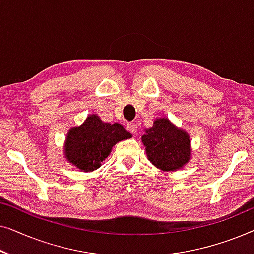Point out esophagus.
<instances>
[{"mask_svg": "<svg viewBox=\"0 0 254 254\" xmlns=\"http://www.w3.org/2000/svg\"><path fill=\"white\" fill-rule=\"evenodd\" d=\"M127 130L131 134H136L137 133V125L135 123L127 124Z\"/></svg>", "mask_w": 254, "mask_h": 254, "instance_id": "obj_1", "label": "esophagus"}]
</instances>
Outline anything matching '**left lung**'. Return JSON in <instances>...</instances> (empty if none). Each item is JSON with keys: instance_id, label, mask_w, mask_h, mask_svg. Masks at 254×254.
Returning <instances> with one entry per match:
<instances>
[{"instance_id": "8db88e82", "label": "left lung", "mask_w": 254, "mask_h": 254, "mask_svg": "<svg viewBox=\"0 0 254 254\" xmlns=\"http://www.w3.org/2000/svg\"><path fill=\"white\" fill-rule=\"evenodd\" d=\"M142 143L149 161L165 172L183 169L192 157L190 137L168 118H157L152 127L144 129Z\"/></svg>"}]
</instances>
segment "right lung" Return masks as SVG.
<instances>
[{
    "mask_svg": "<svg viewBox=\"0 0 254 254\" xmlns=\"http://www.w3.org/2000/svg\"><path fill=\"white\" fill-rule=\"evenodd\" d=\"M130 137L120 124L104 123L97 114H90L82 125L69 129L64 145V158L79 171H95L118 142Z\"/></svg>",
    "mask_w": 254,
    "mask_h": 254,
    "instance_id": "add662e5",
    "label": "right lung"
}]
</instances>
